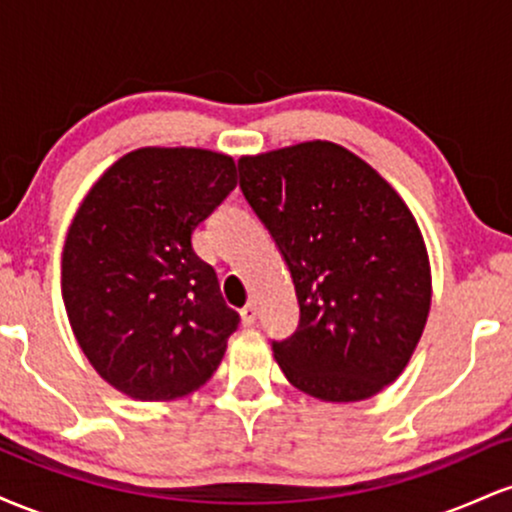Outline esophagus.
<instances>
[{
	"label": "esophagus",
	"instance_id": "obj_1",
	"mask_svg": "<svg viewBox=\"0 0 512 512\" xmlns=\"http://www.w3.org/2000/svg\"><path fill=\"white\" fill-rule=\"evenodd\" d=\"M240 317H243V325H255L257 320V305L248 303L243 310H240Z\"/></svg>",
	"mask_w": 512,
	"mask_h": 512
}]
</instances>
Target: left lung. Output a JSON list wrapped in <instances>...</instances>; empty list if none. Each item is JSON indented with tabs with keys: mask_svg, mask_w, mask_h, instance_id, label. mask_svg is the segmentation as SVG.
Masks as SVG:
<instances>
[{
	"mask_svg": "<svg viewBox=\"0 0 512 512\" xmlns=\"http://www.w3.org/2000/svg\"><path fill=\"white\" fill-rule=\"evenodd\" d=\"M240 190L296 286V332L272 342L289 383L322 402L373 397L402 373L431 308L414 216L344 146L305 142L238 161Z\"/></svg>",
	"mask_w": 512,
	"mask_h": 512,
	"instance_id": "left-lung-1",
	"label": "left lung"
}]
</instances>
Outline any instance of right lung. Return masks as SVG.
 I'll return each instance as SVG.
<instances>
[{
    "label": "right lung",
    "instance_id": "right-lung-1",
    "mask_svg": "<svg viewBox=\"0 0 512 512\" xmlns=\"http://www.w3.org/2000/svg\"><path fill=\"white\" fill-rule=\"evenodd\" d=\"M236 185L231 156L146 146L81 202L62 252V298L81 351L115 390L175 399L219 368L240 315L192 233Z\"/></svg>",
    "mask_w": 512,
    "mask_h": 512
}]
</instances>
